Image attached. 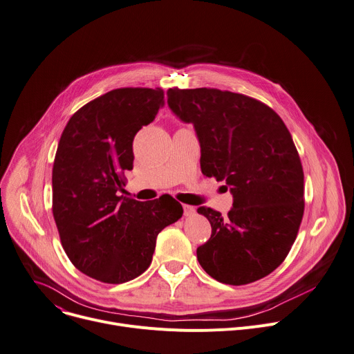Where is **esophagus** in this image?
<instances>
[{"instance_id": "1", "label": "esophagus", "mask_w": 354, "mask_h": 354, "mask_svg": "<svg viewBox=\"0 0 354 354\" xmlns=\"http://www.w3.org/2000/svg\"><path fill=\"white\" fill-rule=\"evenodd\" d=\"M196 213V209L194 206H189V205H183V214L185 216H194Z\"/></svg>"}]
</instances>
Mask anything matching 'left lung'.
Here are the masks:
<instances>
[{
    "mask_svg": "<svg viewBox=\"0 0 354 354\" xmlns=\"http://www.w3.org/2000/svg\"><path fill=\"white\" fill-rule=\"evenodd\" d=\"M167 95L195 127L202 174L226 180L233 195L226 217L198 209L212 226L196 250L199 264L229 285L267 277L291 250L305 209L302 164L286 125L267 104L227 90L174 87Z\"/></svg>",
    "mask_w": 354,
    "mask_h": 354,
    "instance_id": "1",
    "label": "left lung"
}]
</instances>
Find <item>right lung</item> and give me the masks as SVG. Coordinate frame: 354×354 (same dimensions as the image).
Returning <instances> with one entry per match:
<instances>
[{
  "label": "right lung",
  "mask_w": 354,
  "mask_h": 354,
  "mask_svg": "<svg viewBox=\"0 0 354 354\" xmlns=\"http://www.w3.org/2000/svg\"><path fill=\"white\" fill-rule=\"evenodd\" d=\"M164 106L162 88L122 87L79 109L62 133L52 169V212L62 247L83 274L122 283L151 264L158 234L182 217L172 196H118L133 169V141Z\"/></svg>",
  "instance_id": "add662e5"
}]
</instances>
